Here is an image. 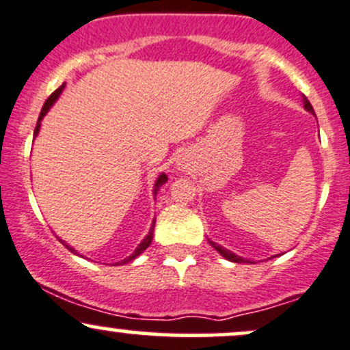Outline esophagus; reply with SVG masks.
<instances>
[{"label": "esophagus", "mask_w": 350, "mask_h": 350, "mask_svg": "<svg viewBox=\"0 0 350 350\" xmlns=\"http://www.w3.org/2000/svg\"><path fill=\"white\" fill-rule=\"evenodd\" d=\"M186 167H187V164L184 163V161H179V163H178V169H179V171H183V169H186Z\"/></svg>", "instance_id": "obj_1"}]
</instances>
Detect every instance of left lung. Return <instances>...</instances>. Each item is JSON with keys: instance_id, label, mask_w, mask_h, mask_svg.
Returning <instances> with one entry per match:
<instances>
[{"instance_id": "left-lung-1", "label": "left lung", "mask_w": 350, "mask_h": 350, "mask_svg": "<svg viewBox=\"0 0 350 350\" xmlns=\"http://www.w3.org/2000/svg\"><path fill=\"white\" fill-rule=\"evenodd\" d=\"M302 103H304V109H306V111H309V113H312V114H314V109H312V106H310L309 99H307L304 94H302ZM207 243H209L211 245H213V247H214V249H216V251H217V252H219V254H221L222 257H224V259L231 260V262H237V264H241V262H251V260H247V259H244V257H241V256L234 254V252H231V251H229V249L222 247V245H221V244L214 243V241L207 239ZM275 256H281V254H275ZM275 256H272V257H275Z\"/></svg>"}]
</instances>
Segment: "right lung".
Instances as JSON below:
<instances>
[{"instance_id": "add662e5", "label": "right lung", "mask_w": 350, "mask_h": 350, "mask_svg": "<svg viewBox=\"0 0 350 350\" xmlns=\"http://www.w3.org/2000/svg\"><path fill=\"white\" fill-rule=\"evenodd\" d=\"M63 90H64V84H61V86H59V88H57V90L55 91V93H53L51 96H49V98H48V99H46V103H44L43 109H41V113H40V118H38V124H36V128H34V134H33V136H34V137H36V136H38V134H40V128H41V121H43V118L46 116V113H48V111H49V109H51V106H53V105H55V103H56V99H57V98H59V94H61V93H63ZM166 181H167V176H166V174H164V172H161V174H159V178H157V179H156V183H154V189H152V193H154V198H156L157 191H159V189H161V186H163V184H164V183H166ZM154 222H156V217H154V221H152V224H151V229H149L148 236H146V237H144V239H143V241H141V244H139V245H137V247H136V249H134V252H133V254H131V256H128V257H126V259L119 260V262H114V264H113V266H121V264H126V262H131V260H133V259H136V257H137V256H139V254H141V252H144V251H146V249H148V247H149V244H151V241H152V232H154ZM59 241H61V239H59ZM61 243H63V245H66V249H69V251H71V252H75V254H76V251H75V249H72V247H71V245H68L66 243H64V241H61ZM78 256H79V254H78Z\"/></svg>"}]
</instances>
